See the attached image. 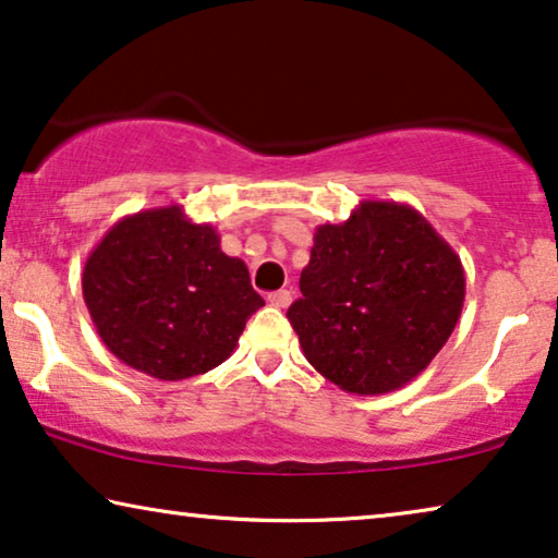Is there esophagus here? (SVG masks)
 I'll list each match as a JSON object with an SVG mask.
<instances>
[{"instance_id":"1","label":"esophagus","mask_w":558,"mask_h":558,"mask_svg":"<svg viewBox=\"0 0 558 558\" xmlns=\"http://www.w3.org/2000/svg\"><path fill=\"white\" fill-rule=\"evenodd\" d=\"M266 300H269L271 307L284 310V307H289V302H292V292H289V289H279V292H271Z\"/></svg>"}]
</instances>
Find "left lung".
Returning <instances> with one entry per match:
<instances>
[{
    "label": "left lung",
    "mask_w": 558,
    "mask_h": 558,
    "mask_svg": "<svg viewBox=\"0 0 558 558\" xmlns=\"http://www.w3.org/2000/svg\"><path fill=\"white\" fill-rule=\"evenodd\" d=\"M302 296L287 317L310 365L342 391L391 393L445 348L464 304V269L422 213L363 201L315 231Z\"/></svg>",
    "instance_id": "1"
}]
</instances>
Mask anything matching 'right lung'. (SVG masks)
I'll return each instance as SVG.
<instances>
[{
  "label": "right lung",
  "mask_w": 558,
  "mask_h": 558,
  "mask_svg": "<svg viewBox=\"0 0 558 558\" xmlns=\"http://www.w3.org/2000/svg\"><path fill=\"white\" fill-rule=\"evenodd\" d=\"M83 300L104 345L159 380L216 368L264 307L246 264L226 256L216 228L193 223L182 205L113 223L83 266Z\"/></svg>",
  "instance_id": "right-lung-1"
}]
</instances>
